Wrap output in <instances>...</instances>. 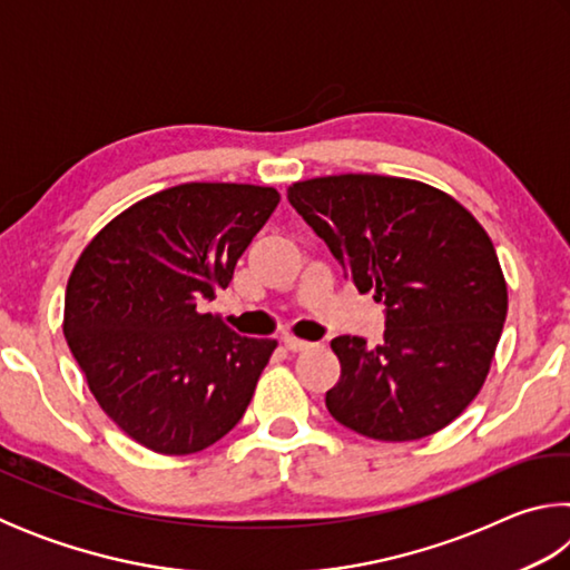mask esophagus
<instances>
[{"label": "esophagus", "instance_id": "34e87169", "mask_svg": "<svg viewBox=\"0 0 570 570\" xmlns=\"http://www.w3.org/2000/svg\"><path fill=\"white\" fill-rule=\"evenodd\" d=\"M282 344L286 346L288 352H304V350H308V346H312V344L304 342V340H296V336H284Z\"/></svg>", "mask_w": 570, "mask_h": 570}]
</instances>
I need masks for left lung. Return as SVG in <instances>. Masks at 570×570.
Instances as JSON below:
<instances>
[{
  "mask_svg": "<svg viewBox=\"0 0 570 570\" xmlns=\"http://www.w3.org/2000/svg\"><path fill=\"white\" fill-rule=\"evenodd\" d=\"M356 292L387 306L374 350L336 336L332 417L382 442L435 435L478 397L508 314L495 246L470 210L422 180L344 173L288 186Z\"/></svg>",
  "mask_w": 570,
  "mask_h": 570,
  "instance_id": "left-lung-1",
  "label": "left lung"
}]
</instances>
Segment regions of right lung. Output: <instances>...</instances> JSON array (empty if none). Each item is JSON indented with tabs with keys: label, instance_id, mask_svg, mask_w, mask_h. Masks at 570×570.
I'll list each match as a JSON object with an SVG mask.
<instances>
[{
	"label": "right lung",
	"instance_id": "obj_1",
	"mask_svg": "<svg viewBox=\"0 0 570 570\" xmlns=\"http://www.w3.org/2000/svg\"><path fill=\"white\" fill-rule=\"evenodd\" d=\"M276 188L180 183L98 230L70 274L62 332L92 397L125 435L193 455L244 417L276 340L200 312L278 206Z\"/></svg>",
	"mask_w": 570,
	"mask_h": 570
}]
</instances>
